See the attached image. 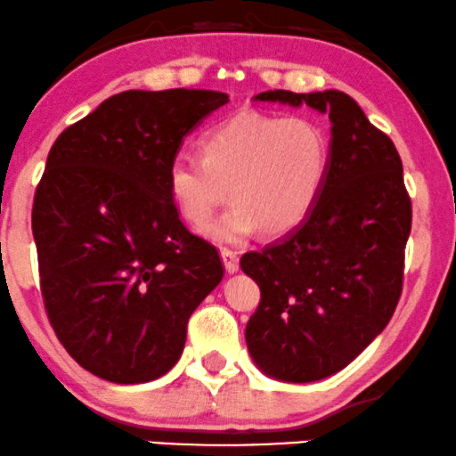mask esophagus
I'll return each instance as SVG.
<instances>
[{
  "mask_svg": "<svg viewBox=\"0 0 456 456\" xmlns=\"http://www.w3.org/2000/svg\"><path fill=\"white\" fill-rule=\"evenodd\" d=\"M221 258H223L224 269H227V273H238L240 258L233 250H227V248H224V250H221Z\"/></svg>",
  "mask_w": 456,
  "mask_h": 456,
  "instance_id": "obj_1",
  "label": "esophagus"
}]
</instances>
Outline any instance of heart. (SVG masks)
Segmentation results:
<instances>
[{"label":"heart","mask_w":456,"mask_h":456,"mask_svg":"<svg viewBox=\"0 0 456 456\" xmlns=\"http://www.w3.org/2000/svg\"><path fill=\"white\" fill-rule=\"evenodd\" d=\"M201 158L178 153L166 185L189 224H204L229 198L233 208L201 229L218 246L284 235L318 204L330 168V136L315 119L238 111L201 136Z\"/></svg>","instance_id":"obj_1"}]
</instances>
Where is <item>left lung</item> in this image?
<instances>
[{
	"mask_svg": "<svg viewBox=\"0 0 456 456\" xmlns=\"http://www.w3.org/2000/svg\"><path fill=\"white\" fill-rule=\"evenodd\" d=\"M255 101L307 105L330 118V168L311 215L284 240L241 256L261 288L246 324L258 370L314 383L343 370L394 315L412 208L397 149L341 90H269Z\"/></svg>",
	"mask_w": 456,
	"mask_h": 456,
	"instance_id": "left-lung-1",
	"label": "left lung"
}]
</instances>
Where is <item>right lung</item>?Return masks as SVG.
<instances>
[{
  "mask_svg": "<svg viewBox=\"0 0 456 456\" xmlns=\"http://www.w3.org/2000/svg\"><path fill=\"white\" fill-rule=\"evenodd\" d=\"M224 102L216 90H126L50 149L31 216L42 297L67 354L105 381L168 372L221 284L216 248L181 223L166 172Z\"/></svg>",
  "mask_w": 456,
  "mask_h": 456,
  "instance_id": "add662e5",
  "label": "right lung"
}]
</instances>
